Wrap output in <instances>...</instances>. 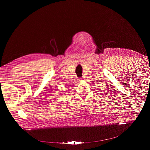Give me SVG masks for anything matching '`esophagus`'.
<instances>
[{
	"label": "esophagus",
	"instance_id": "obj_1",
	"mask_svg": "<svg viewBox=\"0 0 150 150\" xmlns=\"http://www.w3.org/2000/svg\"><path fill=\"white\" fill-rule=\"evenodd\" d=\"M80 80H84V79H85V77L84 76H83V77H82L81 79H80Z\"/></svg>",
	"mask_w": 150,
	"mask_h": 150
}]
</instances>
